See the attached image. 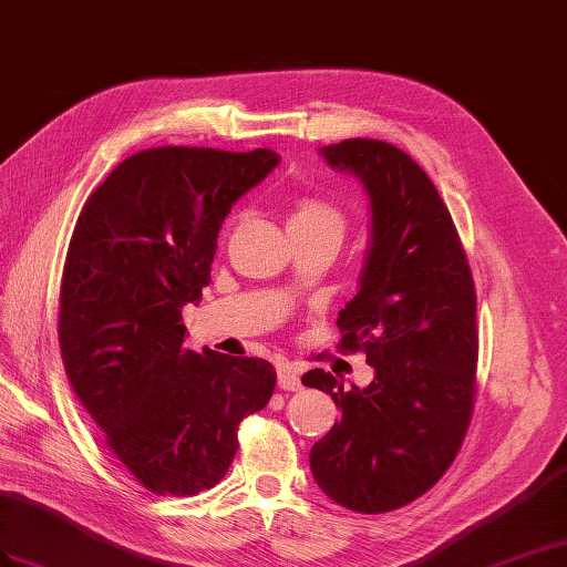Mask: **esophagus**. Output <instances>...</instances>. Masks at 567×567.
Here are the masks:
<instances>
[{"label": "esophagus", "mask_w": 567, "mask_h": 567, "mask_svg": "<svg viewBox=\"0 0 567 567\" xmlns=\"http://www.w3.org/2000/svg\"><path fill=\"white\" fill-rule=\"evenodd\" d=\"M278 385L282 390H289V393H295V390H301V379L297 369L289 364V361H278Z\"/></svg>", "instance_id": "obj_1"}]
</instances>
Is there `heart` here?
Segmentation results:
<instances>
[{"mask_svg": "<svg viewBox=\"0 0 567 567\" xmlns=\"http://www.w3.org/2000/svg\"><path fill=\"white\" fill-rule=\"evenodd\" d=\"M287 227L295 231H316V235H332L342 239L347 215L338 203L323 196H301L295 200Z\"/></svg>", "mask_w": 567, "mask_h": 567, "instance_id": "1", "label": "heart"}]
</instances>
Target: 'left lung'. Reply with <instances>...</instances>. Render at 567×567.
I'll use <instances>...</instances> for the list:
<instances>
[{"label": "left lung", "instance_id": "1", "mask_svg": "<svg viewBox=\"0 0 567 567\" xmlns=\"http://www.w3.org/2000/svg\"><path fill=\"white\" fill-rule=\"evenodd\" d=\"M332 169L364 184L371 244L359 292L338 316L340 350L364 352L367 388L311 369L301 383L342 410L311 447L316 484L357 513H390L453 464L476 390V295L457 229L433 182L385 141L326 145Z\"/></svg>", "mask_w": 567, "mask_h": 567}]
</instances>
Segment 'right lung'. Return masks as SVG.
Segmentation results:
<instances>
[{
	"instance_id": "right-lung-1",
	"label": "right lung",
	"mask_w": 567,
	"mask_h": 567,
	"mask_svg": "<svg viewBox=\"0 0 567 567\" xmlns=\"http://www.w3.org/2000/svg\"><path fill=\"white\" fill-rule=\"evenodd\" d=\"M278 163L268 148L141 151L95 188L71 235L60 295L69 383L157 496L220 482L239 422L275 390L266 359L186 350L182 309L210 282L229 208Z\"/></svg>"
}]
</instances>
